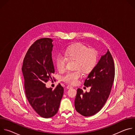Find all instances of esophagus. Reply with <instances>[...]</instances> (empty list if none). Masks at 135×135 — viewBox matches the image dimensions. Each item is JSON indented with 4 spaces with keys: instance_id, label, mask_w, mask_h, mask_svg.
<instances>
[{
    "instance_id": "obj_1",
    "label": "esophagus",
    "mask_w": 135,
    "mask_h": 135,
    "mask_svg": "<svg viewBox=\"0 0 135 135\" xmlns=\"http://www.w3.org/2000/svg\"><path fill=\"white\" fill-rule=\"evenodd\" d=\"M73 88V86L71 85H68L67 86V89H70V88Z\"/></svg>"
}]
</instances>
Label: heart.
Listing matches in <instances>:
<instances>
[{
  "mask_svg": "<svg viewBox=\"0 0 135 135\" xmlns=\"http://www.w3.org/2000/svg\"><path fill=\"white\" fill-rule=\"evenodd\" d=\"M67 59L75 60L74 68L78 69L69 71L62 76L64 82L75 84L81 78L82 73L87 74L95 67L98 60L97 52L95 50L89 49L81 43H76L68 47L65 51V56L58 55L55 59L56 67L60 71H63L66 67Z\"/></svg>",
  "mask_w": 135,
  "mask_h": 135,
  "instance_id": "obj_1",
  "label": "heart"
}]
</instances>
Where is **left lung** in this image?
<instances>
[{"mask_svg":"<svg viewBox=\"0 0 135 135\" xmlns=\"http://www.w3.org/2000/svg\"><path fill=\"white\" fill-rule=\"evenodd\" d=\"M114 77V62L108 50L85 80L84 85L91 86L90 92L78 89L75 100L76 111L84 117L92 116L100 111L110 94Z\"/></svg>","mask_w":135,"mask_h":135,"instance_id":"obj_1","label":"left lung"}]
</instances>
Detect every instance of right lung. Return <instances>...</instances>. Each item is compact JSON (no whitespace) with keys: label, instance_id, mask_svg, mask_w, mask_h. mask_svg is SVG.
<instances>
[{"label":"right lung","instance_id":"1","mask_svg":"<svg viewBox=\"0 0 135 135\" xmlns=\"http://www.w3.org/2000/svg\"><path fill=\"white\" fill-rule=\"evenodd\" d=\"M52 41L49 38L35 41L25 55L22 68L27 98L35 111L44 118L57 113L64 90L60 83L54 90L45 86V83L52 80L51 74L54 73Z\"/></svg>","mask_w":135,"mask_h":135}]
</instances>
